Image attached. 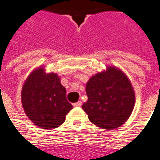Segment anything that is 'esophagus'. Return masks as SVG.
Returning <instances> with one entry per match:
<instances>
[{"instance_id": "esophagus-1", "label": "esophagus", "mask_w": 160, "mask_h": 160, "mask_svg": "<svg viewBox=\"0 0 160 160\" xmlns=\"http://www.w3.org/2000/svg\"><path fill=\"white\" fill-rule=\"evenodd\" d=\"M81 105H82V102H81V101H78V102L73 103L74 107H80Z\"/></svg>"}]
</instances>
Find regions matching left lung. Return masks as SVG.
Returning a JSON list of instances; mask_svg holds the SVG:
<instances>
[{"label":"left lung","instance_id":"obj_1","mask_svg":"<svg viewBox=\"0 0 160 160\" xmlns=\"http://www.w3.org/2000/svg\"><path fill=\"white\" fill-rule=\"evenodd\" d=\"M88 100L82 105L89 121L102 129L112 130L124 124L135 106L132 83L120 69L108 67L92 76L86 84Z\"/></svg>","mask_w":160,"mask_h":160}]
</instances>
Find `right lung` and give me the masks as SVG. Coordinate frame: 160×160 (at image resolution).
Here are the masks:
<instances>
[{
    "instance_id": "add662e5",
    "label": "right lung",
    "mask_w": 160,
    "mask_h": 160,
    "mask_svg": "<svg viewBox=\"0 0 160 160\" xmlns=\"http://www.w3.org/2000/svg\"><path fill=\"white\" fill-rule=\"evenodd\" d=\"M21 102L26 115L43 129L61 126L73 106L67 101V90L55 73L47 74L43 67L35 69L22 87Z\"/></svg>"
}]
</instances>
